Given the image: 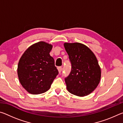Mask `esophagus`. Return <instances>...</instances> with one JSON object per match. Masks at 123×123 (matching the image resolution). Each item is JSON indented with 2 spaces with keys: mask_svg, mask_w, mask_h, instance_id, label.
<instances>
[{
  "mask_svg": "<svg viewBox=\"0 0 123 123\" xmlns=\"http://www.w3.org/2000/svg\"><path fill=\"white\" fill-rule=\"evenodd\" d=\"M57 69H58V71H59V73H61L62 71V67H58Z\"/></svg>",
  "mask_w": 123,
  "mask_h": 123,
  "instance_id": "1",
  "label": "esophagus"
}]
</instances>
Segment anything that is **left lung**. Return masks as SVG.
<instances>
[{
    "label": "left lung",
    "mask_w": 123,
    "mask_h": 123,
    "mask_svg": "<svg viewBox=\"0 0 123 123\" xmlns=\"http://www.w3.org/2000/svg\"><path fill=\"white\" fill-rule=\"evenodd\" d=\"M64 47L72 64V70L65 78L69 93L84 97L92 92L99 85L101 69L93 51L80 43H64Z\"/></svg>",
    "instance_id": "obj_1"
}]
</instances>
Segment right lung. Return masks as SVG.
I'll use <instances>...</instances> for the list:
<instances>
[{"mask_svg": "<svg viewBox=\"0 0 123 123\" xmlns=\"http://www.w3.org/2000/svg\"><path fill=\"white\" fill-rule=\"evenodd\" d=\"M53 45L39 42L31 45L20 57L17 74L19 82L28 93L42 94L48 91L59 74L50 52Z\"/></svg>", "mask_w": 123, "mask_h": 123, "instance_id": "add662e5", "label": "right lung"}]
</instances>
